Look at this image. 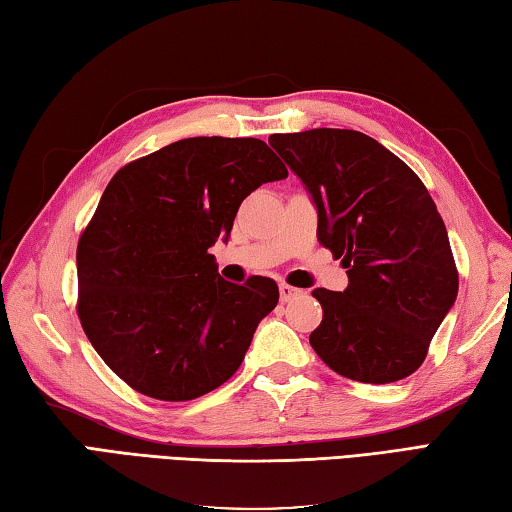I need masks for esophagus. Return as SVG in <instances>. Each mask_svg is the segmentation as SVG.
I'll use <instances>...</instances> for the list:
<instances>
[{"instance_id":"34e87169","label":"esophagus","mask_w":512,"mask_h":512,"mask_svg":"<svg viewBox=\"0 0 512 512\" xmlns=\"http://www.w3.org/2000/svg\"><path fill=\"white\" fill-rule=\"evenodd\" d=\"M278 292H281V301L283 303H289V301H294V298H298L301 296L303 292L301 289H296V287H292V285H287V283H281V287H278Z\"/></svg>"}]
</instances>
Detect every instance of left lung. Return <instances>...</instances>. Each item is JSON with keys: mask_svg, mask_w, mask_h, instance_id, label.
I'll list each match as a JSON object with an SVG mask.
<instances>
[{"mask_svg": "<svg viewBox=\"0 0 512 512\" xmlns=\"http://www.w3.org/2000/svg\"><path fill=\"white\" fill-rule=\"evenodd\" d=\"M269 144L314 200L318 240L347 269L343 292H312L323 307L310 334L314 352L352 381L406 379L426 359L459 289L428 189L361 131L276 133Z\"/></svg>", "mask_w": 512, "mask_h": 512, "instance_id": "1", "label": "left lung"}]
</instances>
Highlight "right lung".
I'll return each mask as SVG.
<instances>
[{
	"label": "right lung",
	"instance_id": "obj_1",
	"mask_svg": "<svg viewBox=\"0 0 512 512\" xmlns=\"http://www.w3.org/2000/svg\"><path fill=\"white\" fill-rule=\"evenodd\" d=\"M287 178L263 140L187 138L122 167L77 245V314L104 363L133 390L191 401L234 374L278 303L272 278L218 274L254 189Z\"/></svg>",
	"mask_w": 512,
	"mask_h": 512
}]
</instances>
